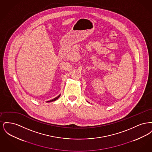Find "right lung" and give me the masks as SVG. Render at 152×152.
<instances>
[{"instance_id":"1","label":"right lung","mask_w":152,"mask_h":152,"mask_svg":"<svg viewBox=\"0 0 152 152\" xmlns=\"http://www.w3.org/2000/svg\"><path fill=\"white\" fill-rule=\"evenodd\" d=\"M60 95H58V97H55V99H52V100H50V101H47V102H52V101H55V100H56L57 99H58V98L60 97Z\"/></svg>"}]
</instances>
